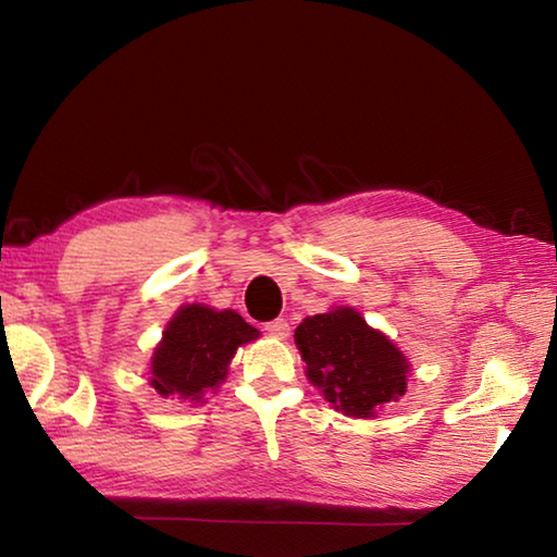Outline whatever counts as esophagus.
Masks as SVG:
<instances>
[{
    "instance_id": "obj_1",
    "label": "esophagus",
    "mask_w": 557,
    "mask_h": 557,
    "mask_svg": "<svg viewBox=\"0 0 557 557\" xmlns=\"http://www.w3.org/2000/svg\"><path fill=\"white\" fill-rule=\"evenodd\" d=\"M265 329L275 338H287L289 336V322H287V319H275V322L265 324Z\"/></svg>"
}]
</instances>
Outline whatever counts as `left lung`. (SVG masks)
<instances>
[{
    "instance_id": "8db88e82",
    "label": "left lung",
    "mask_w": 557,
    "mask_h": 557,
    "mask_svg": "<svg viewBox=\"0 0 557 557\" xmlns=\"http://www.w3.org/2000/svg\"><path fill=\"white\" fill-rule=\"evenodd\" d=\"M295 344L307 381L348 418H375L408 391V356L354 307L307 317L295 329Z\"/></svg>"
}]
</instances>
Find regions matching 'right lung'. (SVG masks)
<instances>
[{"label": "right lung", "mask_w": 557, "mask_h": 557, "mask_svg": "<svg viewBox=\"0 0 557 557\" xmlns=\"http://www.w3.org/2000/svg\"><path fill=\"white\" fill-rule=\"evenodd\" d=\"M258 336L233 309L219 312L199 301L178 307L149 361V385L162 398L199 405L206 393L219 391L238 346Z\"/></svg>", "instance_id": "right-lung-1"}]
</instances>
